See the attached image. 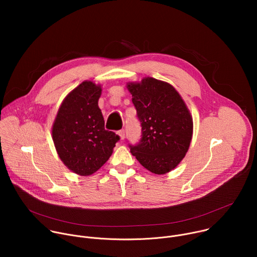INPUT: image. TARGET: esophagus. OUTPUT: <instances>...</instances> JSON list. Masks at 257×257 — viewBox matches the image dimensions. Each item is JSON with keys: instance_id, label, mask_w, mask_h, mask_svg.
<instances>
[{"instance_id": "1", "label": "esophagus", "mask_w": 257, "mask_h": 257, "mask_svg": "<svg viewBox=\"0 0 257 257\" xmlns=\"http://www.w3.org/2000/svg\"><path fill=\"white\" fill-rule=\"evenodd\" d=\"M117 134L119 135V137H120L121 140H124V138H125V131H124V130H119V131L117 132Z\"/></svg>"}]
</instances>
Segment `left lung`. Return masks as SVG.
Returning <instances> with one entry per match:
<instances>
[{"mask_svg": "<svg viewBox=\"0 0 257 257\" xmlns=\"http://www.w3.org/2000/svg\"><path fill=\"white\" fill-rule=\"evenodd\" d=\"M127 88L142 127L141 140L130 152L146 170L167 174L189 150L193 135L189 108L173 85L153 77L128 82Z\"/></svg>", "mask_w": 257, "mask_h": 257, "instance_id": "left-lung-1", "label": "left lung"}]
</instances>
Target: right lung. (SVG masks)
<instances>
[{"instance_id":"add662e5","label":"right lung","mask_w":257,"mask_h":257,"mask_svg":"<svg viewBox=\"0 0 257 257\" xmlns=\"http://www.w3.org/2000/svg\"><path fill=\"white\" fill-rule=\"evenodd\" d=\"M101 85L81 82L62 101L52 127V138L63 164L79 176H90L113 154L119 136L104 129L98 107Z\"/></svg>"}]
</instances>
